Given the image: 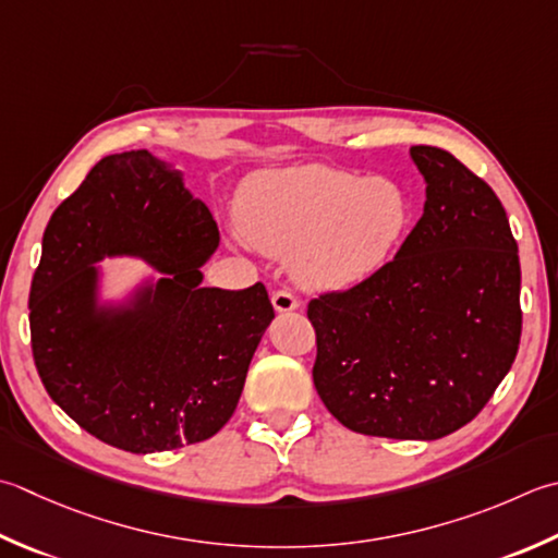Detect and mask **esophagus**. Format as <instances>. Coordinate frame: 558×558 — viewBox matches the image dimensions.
Masks as SVG:
<instances>
[{"label":"esophagus","instance_id":"34e87169","mask_svg":"<svg viewBox=\"0 0 558 558\" xmlns=\"http://www.w3.org/2000/svg\"><path fill=\"white\" fill-rule=\"evenodd\" d=\"M270 302L272 307H276V312H292L300 307V300L294 298L290 290H276L270 294Z\"/></svg>","mask_w":558,"mask_h":558}]
</instances>
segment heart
I'll return each mask as SVG.
<instances>
[{
    "label": "heart",
    "instance_id": "1",
    "mask_svg": "<svg viewBox=\"0 0 558 558\" xmlns=\"http://www.w3.org/2000/svg\"><path fill=\"white\" fill-rule=\"evenodd\" d=\"M411 201L391 179H360L326 163L266 171L239 195L251 246L290 258L310 290H348L387 266L411 227Z\"/></svg>",
    "mask_w": 558,
    "mask_h": 558
}]
</instances>
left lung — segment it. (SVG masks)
Here are the masks:
<instances>
[{
    "mask_svg": "<svg viewBox=\"0 0 558 558\" xmlns=\"http://www.w3.org/2000/svg\"><path fill=\"white\" fill-rule=\"evenodd\" d=\"M423 217L395 260L310 302L314 387L345 428L438 440L482 411L518 355L520 258L490 185L440 147H411Z\"/></svg>",
    "mask_w": 558,
    "mask_h": 558,
    "instance_id": "left-lung-1",
    "label": "left lung"
}]
</instances>
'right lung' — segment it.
I'll use <instances>...</instances> for the list:
<instances>
[{
	"instance_id": "right-lung-1",
	"label": "right lung",
	"mask_w": 558,
	"mask_h": 558,
	"mask_svg": "<svg viewBox=\"0 0 558 558\" xmlns=\"http://www.w3.org/2000/svg\"><path fill=\"white\" fill-rule=\"evenodd\" d=\"M220 244L183 173L147 149L104 157L52 213L31 282V348L50 399L94 438L147 454L203 442L232 418L272 322L266 288H203ZM165 276L97 300L104 257Z\"/></svg>"
}]
</instances>
